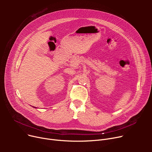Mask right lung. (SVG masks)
<instances>
[{
    "instance_id": "add662e5",
    "label": "right lung",
    "mask_w": 152,
    "mask_h": 152,
    "mask_svg": "<svg viewBox=\"0 0 152 152\" xmlns=\"http://www.w3.org/2000/svg\"><path fill=\"white\" fill-rule=\"evenodd\" d=\"M35 108H36V107H35Z\"/></svg>"
}]
</instances>
